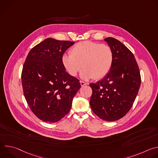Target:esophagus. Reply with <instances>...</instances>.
Wrapping results in <instances>:
<instances>
[{"instance_id":"esophagus-1","label":"esophagus","mask_w":158,"mask_h":158,"mask_svg":"<svg viewBox=\"0 0 158 158\" xmlns=\"http://www.w3.org/2000/svg\"><path fill=\"white\" fill-rule=\"evenodd\" d=\"M80 83H81V86H84V85H86V84H87V83H86V82H84V81H80Z\"/></svg>"}]
</instances>
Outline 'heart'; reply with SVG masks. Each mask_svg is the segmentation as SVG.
<instances>
[{
    "label": "heart",
    "instance_id": "1",
    "mask_svg": "<svg viewBox=\"0 0 158 158\" xmlns=\"http://www.w3.org/2000/svg\"><path fill=\"white\" fill-rule=\"evenodd\" d=\"M112 62L110 48L106 44L91 41L76 44L70 50V54L62 57L65 68L72 76H77L83 67L81 77L84 79L104 77L110 71Z\"/></svg>",
    "mask_w": 158,
    "mask_h": 158
}]
</instances>
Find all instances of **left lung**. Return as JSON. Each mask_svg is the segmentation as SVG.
<instances>
[{"label":"left lung","mask_w":158,"mask_h":158,"mask_svg":"<svg viewBox=\"0 0 158 158\" xmlns=\"http://www.w3.org/2000/svg\"><path fill=\"white\" fill-rule=\"evenodd\" d=\"M112 52L110 70L95 84H90L93 93L90 106L94 113L107 121L124 117L132 107L138 93L141 78L132 52L113 37L104 39Z\"/></svg>","instance_id":"1"}]
</instances>
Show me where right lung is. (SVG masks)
<instances>
[{"instance_id":"add662e5","label":"right lung","mask_w":158,"mask_h":158,"mask_svg":"<svg viewBox=\"0 0 158 158\" xmlns=\"http://www.w3.org/2000/svg\"><path fill=\"white\" fill-rule=\"evenodd\" d=\"M74 44L48 38L29 52L21 79L26 100L40 120L56 123L69 112L74 96L81 88L79 80L65 71V51Z\"/></svg>"}]
</instances>
